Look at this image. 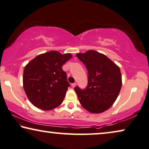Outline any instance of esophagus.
Wrapping results in <instances>:
<instances>
[{
    "label": "esophagus",
    "mask_w": 149,
    "mask_h": 149,
    "mask_svg": "<svg viewBox=\"0 0 149 149\" xmlns=\"http://www.w3.org/2000/svg\"><path fill=\"white\" fill-rule=\"evenodd\" d=\"M75 86H76V83H73V84H72V87H75Z\"/></svg>",
    "instance_id": "34e87169"
}]
</instances>
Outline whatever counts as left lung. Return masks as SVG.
<instances>
[{"label":"left lung","mask_w":149,"mask_h":149,"mask_svg":"<svg viewBox=\"0 0 149 149\" xmlns=\"http://www.w3.org/2000/svg\"><path fill=\"white\" fill-rule=\"evenodd\" d=\"M76 56L88 71L86 87L74 88L79 102L93 113L107 110L116 101L121 88L119 68L104 54L93 50Z\"/></svg>","instance_id":"1"}]
</instances>
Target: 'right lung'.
Wrapping results in <instances>:
<instances>
[{
    "instance_id": "1",
    "label": "right lung",
    "mask_w": 149,
    "mask_h": 149,
    "mask_svg": "<svg viewBox=\"0 0 149 149\" xmlns=\"http://www.w3.org/2000/svg\"><path fill=\"white\" fill-rule=\"evenodd\" d=\"M72 57L52 51L36 56L25 67L24 88L33 105L51 110L62 103L70 86L62 66Z\"/></svg>"
}]
</instances>
